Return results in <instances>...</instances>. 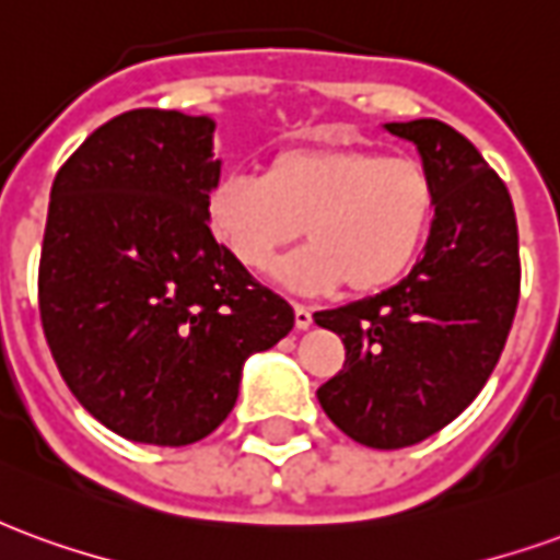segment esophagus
<instances>
[{
    "label": "esophagus",
    "mask_w": 560,
    "mask_h": 560,
    "mask_svg": "<svg viewBox=\"0 0 560 560\" xmlns=\"http://www.w3.org/2000/svg\"><path fill=\"white\" fill-rule=\"evenodd\" d=\"M293 324H296V329L312 327V308L303 303H293Z\"/></svg>",
    "instance_id": "1"
}]
</instances>
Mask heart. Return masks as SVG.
<instances>
[{
    "label": "heart",
    "mask_w": 560,
    "mask_h": 560,
    "mask_svg": "<svg viewBox=\"0 0 560 560\" xmlns=\"http://www.w3.org/2000/svg\"><path fill=\"white\" fill-rule=\"evenodd\" d=\"M434 183L420 161L365 147H291L264 176L231 173L209 188L207 221L228 255L296 291H387L417 264L434 221Z\"/></svg>",
    "instance_id": "1"
}]
</instances>
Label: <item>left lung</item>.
<instances>
[{"mask_svg": "<svg viewBox=\"0 0 560 560\" xmlns=\"http://www.w3.org/2000/svg\"><path fill=\"white\" fill-rule=\"evenodd\" d=\"M413 140L434 183L425 255L389 291L317 312L345 341V365L317 389L327 417L357 444H420L486 387L518 305L513 200L477 147L438 119L387 122Z\"/></svg>", "mask_w": 560, "mask_h": 560, "instance_id": "left-lung-1", "label": "left lung"}]
</instances>
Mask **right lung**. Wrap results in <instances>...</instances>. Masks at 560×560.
I'll use <instances>...</instances> for the list:
<instances>
[{
    "label": "right lung",
    "mask_w": 560,
    "mask_h": 560,
    "mask_svg": "<svg viewBox=\"0 0 560 560\" xmlns=\"http://www.w3.org/2000/svg\"><path fill=\"white\" fill-rule=\"evenodd\" d=\"M212 131L207 116L128 110L74 149L50 191L44 336L74 399L138 444L215 432L245 360L293 329L291 305L209 231Z\"/></svg>",
    "instance_id": "add662e5"
}]
</instances>
